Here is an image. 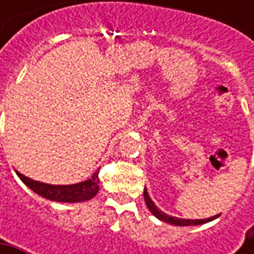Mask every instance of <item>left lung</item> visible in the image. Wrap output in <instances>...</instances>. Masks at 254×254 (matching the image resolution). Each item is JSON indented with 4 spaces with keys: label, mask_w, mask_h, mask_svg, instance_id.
Instances as JSON below:
<instances>
[{
    "label": "left lung",
    "mask_w": 254,
    "mask_h": 254,
    "mask_svg": "<svg viewBox=\"0 0 254 254\" xmlns=\"http://www.w3.org/2000/svg\"><path fill=\"white\" fill-rule=\"evenodd\" d=\"M144 200H145L147 208L150 209V212H151L155 218H158V219L162 220V222L171 223V225H175V226H196V225H202V223H206V222L216 219V218L219 216V215H216V216H212V218H208V219H181V218L170 216V215L164 213L161 209L157 208V205L151 200L147 190H144Z\"/></svg>",
    "instance_id": "obj_1"
}]
</instances>
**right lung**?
Listing matches in <instances>:
<instances>
[{"label": "right lung", "instance_id": "right-lung-1", "mask_svg": "<svg viewBox=\"0 0 254 254\" xmlns=\"http://www.w3.org/2000/svg\"><path fill=\"white\" fill-rule=\"evenodd\" d=\"M16 175L21 178L28 188L35 193L44 196L46 199L56 202H83L92 199L99 192V171L94 172L90 180H86L73 185H49L39 181H34L16 171Z\"/></svg>", "mask_w": 254, "mask_h": 254}]
</instances>
